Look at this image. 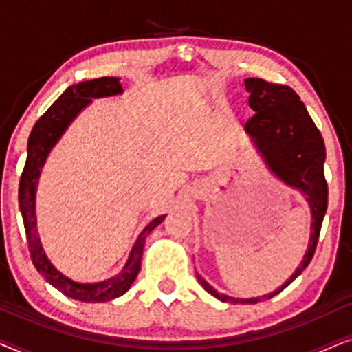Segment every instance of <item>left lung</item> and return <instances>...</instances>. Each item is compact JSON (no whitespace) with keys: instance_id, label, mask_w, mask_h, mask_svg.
Masks as SVG:
<instances>
[{"instance_id":"8db88e82","label":"left lung","mask_w":352,"mask_h":352,"mask_svg":"<svg viewBox=\"0 0 352 352\" xmlns=\"http://www.w3.org/2000/svg\"><path fill=\"white\" fill-rule=\"evenodd\" d=\"M245 89L250 93L248 105L253 109V112H256L245 124V129L254 139L269 168L287 184L298 187L307 197L312 210L309 248L302 258L301 266L271 295L250 298V300H234L216 292L197 274L201 287L218 300L254 305L282 292L311 263L317 242H319L327 205H329V186L324 175V139L307 113L305 104L300 100V96L288 86L267 83L263 78H247Z\"/></svg>"}]
</instances>
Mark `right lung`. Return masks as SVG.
Masks as SVG:
<instances>
[{"label": "right lung", "mask_w": 352, "mask_h": 352, "mask_svg": "<svg viewBox=\"0 0 352 352\" xmlns=\"http://www.w3.org/2000/svg\"><path fill=\"white\" fill-rule=\"evenodd\" d=\"M122 93V85L118 78L113 76H102L89 81H81L78 85L69 86L64 94L41 115L40 120L33 126L30 138H28L27 162L23 166L21 184H19V205H21L23 226L28 239V250H30L32 261L36 271L41 272L47 282L65 296L83 302H105L113 298L122 296L131 287L134 278L141 271V259L144 252L146 237L165 219V216H158L142 230L139 239L134 243L129 254V259L123 271L117 277L100 283H76L57 271V269L46 258L40 237L36 234L35 218V190L40 177L41 168L45 165L46 157L52 146L59 141L62 133L69 126V123L76 117L81 109L86 107L93 98H104Z\"/></svg>", "instance_id": "add662e5"}]
</instances>
